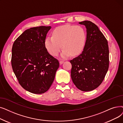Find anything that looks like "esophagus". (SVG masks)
Masks as SVG:
<instances>
[{
  "label": "esophagus",
  "instance_id": "34e87169",
  "mask_svg": "<svg viewBox=\"0 0 123 123\" xmlns=\"http://www.w3.org/2000/svg\"><path fill=\"white\" fill-rule=\"evenodd\" d=\"M64 61H60V62H59V63H60V64H63V63H64Z\"/></svg>",
  "mask_w": 123,
  "mask_h": 123
}]
</instances>
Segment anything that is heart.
I'll list each match as a JSON object with an SVG mask.
<instances>
[{"label": "heart", "instance_id": "obj_1", "mask_svg": "<svg viewBox=\"0 0 123 123\" xmlns=\"http://www.w3.org/2000/svg\"><path fill=\"white\" fill-rule=\"evenodd\" d=\"M86 42V33L79 25H63L53 31L52 37H48L45 44L47 50L53 56H57L61 50L62 58L71 55L76 56L81 52Z\"/></svg>", "mask_w": 123, "mask_h": 123}]
</instances>
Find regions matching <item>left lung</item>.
<instances>
[{
    "mask_svg": "<svg viewBox=\"0 0 123 123\" xmlns=\"http://www.w3.org/2000/svg\"><path fill=\"white\" fill-rule=\"evenodd\" d=\"M79 24L86 29V40L81 54L70 61L71 77L77 88L89 92L99 86L108 72V43L94 23L84 20Z\"/></svg>",
    "mask_w": 123,
    "mask_h": 123,
    "instance_id": "8db88e82",
    "label": "left lung"
}]
</instances>
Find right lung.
Listing matches in <instances>:
<instances>
[{
    "mask_svg": "<svg viewBox=\"0 0 123 123\" xmlns=\"http://www.w3.org/2000/svg\"><path fill=\"white\" fill-rule=\"evenodd\" d=\"M51 26H40L25 30L14 41L12 48V65L20 85L27 91L42 94L54 81L59 66L51 55L45 42Z\"/></svg>",
    "mask_w": 123,
    "mask_h": 123,
    "instance_id": "right-lung-1",
    "label": "right lung"
}]
</instances>
